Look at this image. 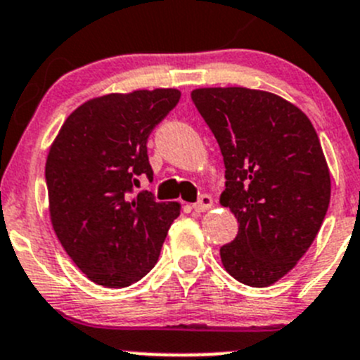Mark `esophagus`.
I'll use <instances>...</instances> for the list:
<instances>
[{
	"label": "esophagus",
	"instance_id": "34e87169",
	"mask_svg": "<svg viewBox=\"0 0 360 360\" xmlns=\"http://www.w3.org/2000/svg\"><path fill=\"white\" fill-rule=\"evenodd\" d=\"M211 207H212V198L209 197V195H202V197L198 198V202H195L193 204V211L198 212V214H200V212L209 211Z\"/></svg>",
	"mask_w": 360,
	"mask_h": 360
}]
</instances>
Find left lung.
<instances>
[{
  "label": "left lung",
  "instance_id": "left-lung-1",
  "mask_svg": "<svg viewBox=\"0 0 360 360\" xmlns=\"http://www.w3.org/2000/svg\"><path fill=\"white\" fill-rule=\"evenodd\" d=\"M191 100L225 162L219 204L239 223L219 250L248 287L288 274L315 240L330 200V172L309 117L288 100L248 87H198Z\"/></svg>",
  "mask_w": 360,
  "mask_h": 360
}]
</instances>
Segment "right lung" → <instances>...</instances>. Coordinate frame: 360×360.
Listing matches in <instances>:
<instances>
[{
	"instance_id": "add662e5",
	"label": "right lung",
	"mask_w": 360,
	"mask_h": 360,
	"mask_svg": "<svg viewBox=\"0 0 360 360\" xmlns=\"http://www.w3.org/2000/svg\"><path fill=\"white\" fill-rule=\"evenodd\" d=\"M179 89L109 93L77 107L45 163L52 229L73 264L96 285L130 287L155 267L181 204L131 197L153 179L148 142L177 105Z\"/></svg>"
}]
</instances>
